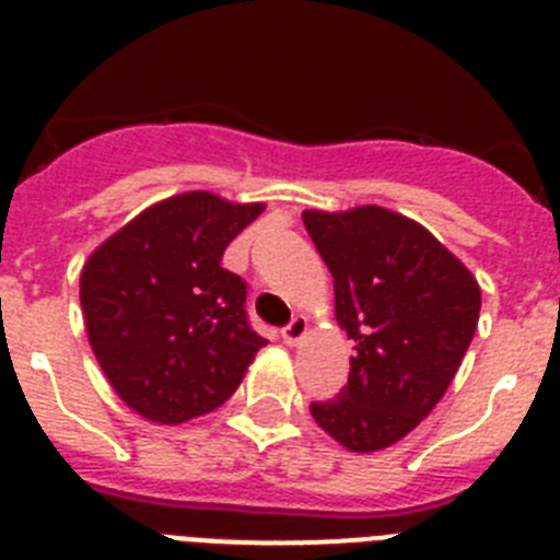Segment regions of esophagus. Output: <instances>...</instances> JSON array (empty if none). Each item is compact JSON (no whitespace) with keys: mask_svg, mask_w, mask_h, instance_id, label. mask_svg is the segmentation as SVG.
I'll return each instance as SVG.
<instances>
[{"mask_svg":"<svg viewBox=\"0 0 560 560\" xmlns=\"http://www.w3.org/2000/svg\"><path fill=\"white\" fill-rule=\"evenodd\" d=\"M305 334H308V323H305V316H294L289 323V328H283V341L289 348H296V345H303Z\"/></svg>","mask_w":560,"mask_h":560,"instance_id":"obj_1","label":"esophagus"}]
</instances>
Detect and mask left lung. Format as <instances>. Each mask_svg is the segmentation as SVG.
Masks as SVG:
<instances>
[{"label": "left lung", "mask_w": 560, "mask_h": 560, "mask_svg": "<svg viewBox=\"0 0 560 560\" xmlns=\"http://www.w3.org/2000/svg\"><path fill=\"white\" fill-rule=\"evenodd\" d=\"M303 224L334 275L336 323L355 341L348 387L311 415L348 452H381L429 418L457 375L479 323L477 277L387 207L305 210Z\"/></svg>", "instance_id": "8db88e82"}]
</instances>
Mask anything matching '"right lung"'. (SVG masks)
Instances as JSON below:
<instances>
[{
  "label": "right lung",
  "mask_w": 560,
  "mask_h": 560,
  "mask_svg": "<svg viewBox=\"0 0 560 560\" xmlns=\"http://www.w3.org/2000/svg\"><path fill=\"white\" fill-rule=\"evenodd\" d=\"M266 205L210 190L162 199L97 246L81 271L89 345L128 409L162 427L219 409L266 345L246 283L221 266Z\"/></svg>",
  "instance_id": "obj_1"
}]
</instances>
